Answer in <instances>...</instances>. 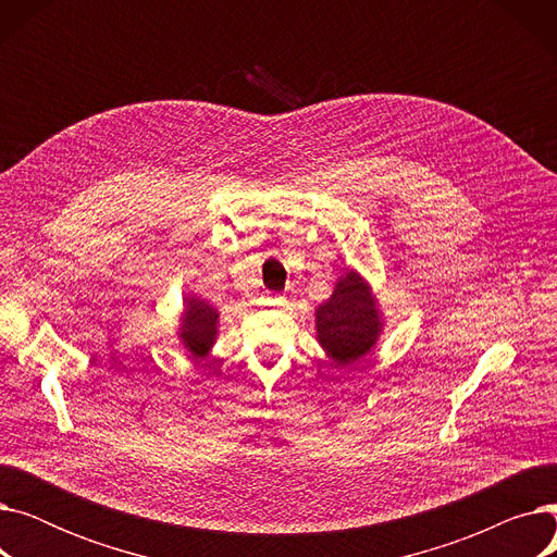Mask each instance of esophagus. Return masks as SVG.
<instances>
[{
	"label": "esophagus",
	"instance_id": "1",
	"mask_svg": "<svg viewBox=\"0 0 557 557\" xmlns=\"http://www.w3.org/2000/svg\"><path fill=\"white\" fill-rule=\"evenodd\" d=\"M263 302L271 305V307H280V305H284V296H277V294H269V296H263Z\"/></svg>",
	"mask_w": 557,
	"mask_h": 557
}]
</instances>
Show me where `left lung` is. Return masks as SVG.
<instances>
[{
	"mask_svg": "<svg viewBox=\"0 0 557 557\" xmlns=\"http://www.w3.org/2000/svg\"><path fill=\"white\" fill-rule=\"evenodd\" d=\"M318 341L336 366H349L361 359L374 345L379 318L368 286L349 271L338 280L332 298L315 311Z\"/></svg>",
	"mask_w": 557,
	"mask_h": 557,
	"instance_id": "obj_1",
	"label": "left lung"
}]
</instances>
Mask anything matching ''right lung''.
I'll list each match as a JSON object with an SVG mask.
<instances>
[{
	"instance_id": "add662e5",
	"label": "right lung",
	"mask_w": 557,
	"mask_h": 557,
	"mask_svg": "<svg viewBox=\"0 0 557 557\" xmlns=\"http://www.w3.org/2000/svg\"><path fill=\"white\" fill-rule=\"evenodd\" d=\"M185 305H187L185 307L187 311H185V325H183L181 338L185 341L191 355L205 357L216 336L219 313L208 302L196 300V298H187Z\"/></svg>"
}]
</instances>
